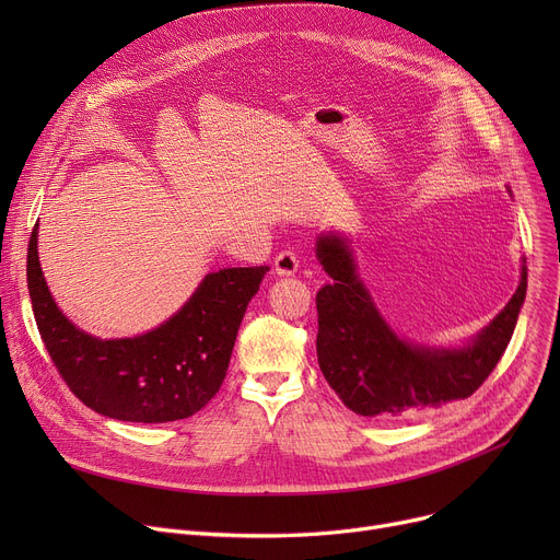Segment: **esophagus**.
<instances>
[{
  "label": "esophagus",
  "mask_w": 560,
  "mask_h": 560,
  "mask_svg": "<svg viewBox=\"0 0 560 560\" xmlns=\"http://www.w3.org/2000/svg\"><path fill=\"white\" fill-rule=\"evenodd\" d=\"M298 268H300V258H298L295 252L283 249V252L277 254V258H275V272L279 277H292V275L298 272Z\"/></svg>",
  "instance_id": "obj_1"
}]
</instances>
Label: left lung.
I'll return each mask as SVG.
<instances>
[{
	"mask_svg": "<svg viewBox=\"0 0 560 560\" xmlns=\"http://www.w3.org/2000/svg\"><path fill=\"white\" fill-rule=\"evenodd\" d=\"M315 254L331 277L315 298L317 363L342 404L365 418H416L479 390L511 342L526 295L522 265L515 295L472 342L422 347L386 325L342 235L322 233Z\"/></svg>",
	"mask_w": 560,
	"mask_h": 560,
	"instance_id": "8db88e82",
	"label": "left lung"
}]
</instances>
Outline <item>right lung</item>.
Masks as SVG:
<instances>
[{
	"label": "right lung",
	"mask_w": 560,
	"mask_h": 560,
	"mask_svg": "<svg viewBox=\"0 0 560 560\" xmlns=\"http://www.w3.org/2000/svg\"><path fill=\"white\" fill-rule=\"evenodd\" d=\"M268 270L256 265L206 275L154 331L100 340L77 329L51 300L38 260V224L26 252L28 298L58 374L100 416L142 424L190 418L215 397L247 304Z\"/></svg>",
	"instance_id": "right-lung-1"
}]
</instances>
